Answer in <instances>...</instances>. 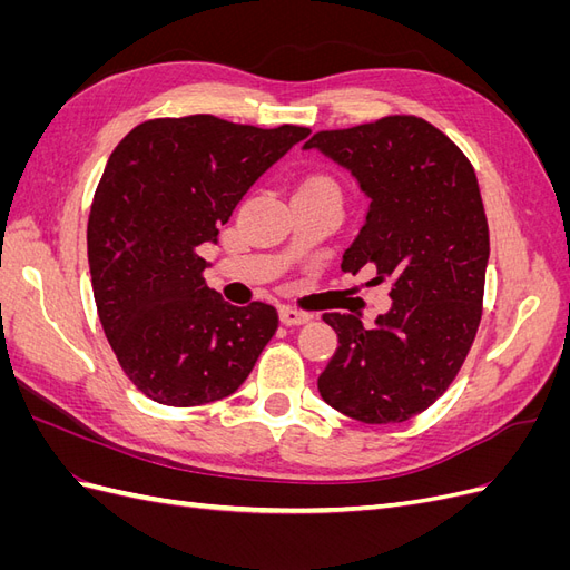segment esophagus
<instances>
[{
	"label": "esophagus",
	"instance_id": "esophagus-1",
	"mask_svg": "<svg viewBox=\"0 0 570 570\" xmlns=\"http://www.w3.org/2000/svg\"><path fill=\"white\" fill-rule=\"evenodd\" d=\"M312 321V316L304 314V312H297V308L292 306H281V323L283 325H304Z\"/></svg>",
	"mask_w": 570,
	"mask_h": 570
}]
</instances>
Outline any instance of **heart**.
<instances>
[{"label": "heart", "instance_id": "1", "mask_svg": "<svg viewBox=\"0 0 570 570\" xmlns=\"http://www.w3.org/2000/svg\"><path fill=\"white\" fill-rule=\"evenodd\" d=\"M299 189H331V193H337V183L323 174H312L302 180Z\"/></svg>", "mask_w": 570, "mask_h": 570}]
</instances>
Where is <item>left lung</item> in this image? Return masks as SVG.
I'll use <instances>...</instances> for the list:
<instances>
[{
  "label": "left lung",
  "instance_id": "8db88e82",
  "mask_svg": "<svg viewBox=\"0 0 570 570\" xmlns=\"http://www.w3.org/2000/svg\"><path fill=\"white\" fill-rule=\"evenodd\" d=\"M304 149L347 168L371 199L342 271L373 266L375 281H392L390 312L373 327L323 314L340 344L318 392L354 421L404 423L452 385L480 325L490 230L475 170L416 116L321 130Z\"/></svg>",
  "mask_w": 570,
  "mask_h": 570
}]
</instances>
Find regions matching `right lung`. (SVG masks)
<instances>
[{"instance_id":"right-lung-1","label":"right lung","mask_w":570,"mask_h":570,"mask_svg":"<svg viewBox=\"0 0 570 570\" xmlns=\"http://www.w3.org/2000/svg\"><path fill=\"white\" fill-rule=\"evenodd\" d=\"M306 135L197 114L145 120L111 151L88 220L92 292L120 368L149 400H223L278 331L271 304L233 306L206 287L199 247Z\"/></svg>"}]
</instances>
